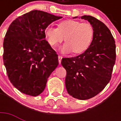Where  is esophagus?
Here are the masks:
<instances>
[{
  "label": "esophagus",
  "instance_id": "34e87169",
  "mask_svg": "<svg viewBox=\"0 0 121 121\" xmlns=\"http://www.w3.org/2000/svg\"><path fill=\"white\" fill-rule=\"evenodd\" d=\"M61 59H62V56H58V61H59V64H61Z\"/></svg>",
  "mask_w": 121,
  "mask_h": 121
}]
</instances>
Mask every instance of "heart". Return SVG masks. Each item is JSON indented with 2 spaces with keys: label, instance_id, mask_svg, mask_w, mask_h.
Listing matches in <instances>:
<instances>
[{
  "label": "heart",
  "instance_id": "b5f03b06",
  "mask_svg": "<svg viewBox=\"0 0 121 121\" xmlns=\"http://www.w3.org/2000/svg\"><path fill=\"white\" fill-rule=\"evenodd\" d=\"M44 34L49 44L55 46L66 41L61 50L63 53H81L87 49L94 37V29L89 23L68 19L58 24V27L48 26Z\"/></svg>",
  "mask_w": 121,
  "mask_h": 121
}]
</instances>
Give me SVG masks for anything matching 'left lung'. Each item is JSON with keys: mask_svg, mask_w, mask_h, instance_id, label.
<instances>
[{"mask_svg": "<svg viewBox=\"0 0 121 121\" xmlns=\"http://www.w3.org/2000/svg\"><path fill=\"white\" fill-rule=\"evenodd\" d=\"M81 19L92 25L93 40L84 53L63 58L61 63L66 71L65 85L68 94L78 99L86 100L99 94L111 80L116 59V44L102 22L91 16Z\"/></svg>", "mask_w": 121, "mask_h": 121, "instance_id": "8db88e82", "label": "left lung"}]
</instances>
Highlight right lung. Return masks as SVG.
I'll return each mask as SVG.
<instances>
[{
  "mask_svg": "<svg viewBox=\"0 0 121 121\" xmlns=\"http://www.w3.org/2000/svg\"><path fill=\"white\" fill-rule=\"evenodd\" d=\"M62 17L32 10L10 24L4 39L3 60L12 84L20 92L37 96L58 65L56 51L45 39L44 30Z\"/></svg>",
  "mask_w": 121,
  "mask_h": 121,
  "instance_id": "obj_1",
  "label": "right lung"
}]
</instances>
